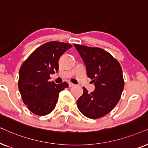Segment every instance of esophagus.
Instances as JSON below:
<instances>
[{
  "label": "esophagus",
  "instance_id": "obj_1",
  "mask_svg": "<svg viewBox=\"0 0 148 148\" xmlns=\"http://www.w3.org/2000/svg\"><path fill=\"white\" fill-rule=\"evenodd\" d=\"M69 87H73V86H75V84H72V83L69 82Z\"/></svg>",
  "mask_w": 148,
  "mask_h": 148
}]
</instances>
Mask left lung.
Listing matches in <instances>:
<instances>
[{"label":"left lung","mask_w":148,"mask_h":148,"mask_svg":"<svg viewBox=\"0 0 148 148\" xmlns=\"http://www.w3.org/2000/svg\"><path fill=\"white\" fill-rule=\"evenodd\" d=\"M86 66L87 75L92 79L95 90L84 93L77 101L78 109L84 116L96 119L110 112L120 100L125 82L118 60L100 48L74 44Z\"/></svg>","instance_id":"obj_1"}]
</instances>
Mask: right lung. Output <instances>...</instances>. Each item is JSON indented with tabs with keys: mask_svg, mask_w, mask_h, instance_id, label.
<instances>
[{
	"mask_svg": "<svg viewBox=\"0 0 148 148\" xmlns=\"http://www.w3.org/2000/svg\"><path fill=\"white\" fill-rule=\"evenodd\" d=\"M72 47L69 44L48 42L38 47L23 62L19 69V87L27 108L38 116L49 114L55 108L59 93L69 84L49 82L50 75L58 70V60Z\"/></svg>",
	"mask_w": 148,
	"mask_h": 148,
	"instance_id": "obj_1",
	"label": "right lung"
}]
</instances>
